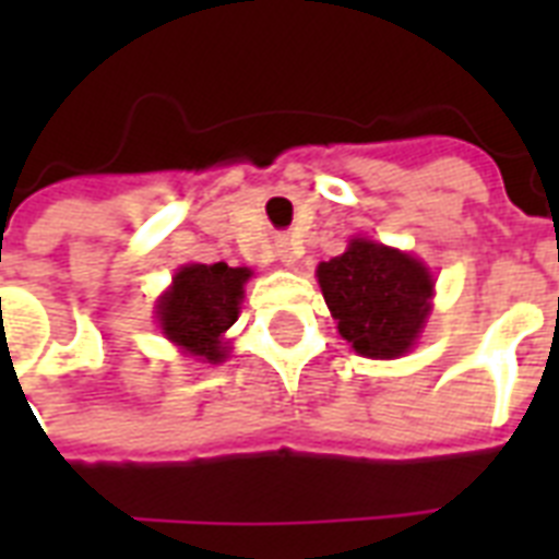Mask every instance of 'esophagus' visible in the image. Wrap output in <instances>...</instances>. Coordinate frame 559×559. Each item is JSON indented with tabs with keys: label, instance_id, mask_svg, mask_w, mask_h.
<instances>
[{
	"label": "esophagus",
	"instance_id": "1",
	"mask_svg": "<svg viewBox=\"0 0 559 559\" xmlns=\"http://www.w3.org/2000/svg\"><path fill=\"white\" fill-rule=\"evenodd\" d=\"M275 258L281 261V266H296L298 261V249L289 237H278L275 240Z\"/></svg>",
	"mask_w": 559,
	"mask_h": 559
}]
</instances>
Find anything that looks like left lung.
Wrapping results in <instances>:
<instances>
[{
    "instance_id": "obj_1",
    "label": "left lung",
    "mask_w": 559,
    "mask_h": 559,
    "mask_svg": "<svg viewBox=\"0 0 559 559\" xmlns=\"http://www.w3.org/2000/svg\"><path fill=\"white\" fill-rule=\"evenodd\" d=\"M319 287L342 340L359 357H403L432 310V275L412 254L354 237L340 258L319 263Z\"/></svg>"
}]
</instances>
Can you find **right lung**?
<instances>
[{"mask_svg": "<svg viewBox=\"0 0 559 559\" xmlns=\"http://www.w3.org/2000/svg\"><path fill=\"white\" fill-rule=\"evenodd\" d=\"M252 272L228 263H188L156 305L162 333L205 362L226 359L223 333L237 322L243 284Z\"/></svg>", "mask_w": 559, "mask_h": 559, "instance_id": "obj_1", "label": "right lung"}]
</instances>
